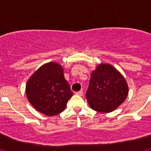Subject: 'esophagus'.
<instances>
[{
    "label": "esophagus",
    "mask_w": 151,
    "mask_h": 151,
    "mask_svg": "<svg viewBox=\"0 0 151 151\" xmlns=\"http://www.w3.org/2000/svg\"><path fill=\"white\" fill-rule=\"evenodd\" d=\"M76 95H78V96H82V94H83V91H79L76 92Z\"/></svg>",
    "instance_id": "obj_1"
}]
</instances>
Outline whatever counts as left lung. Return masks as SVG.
<instances>
[{
    "instance_id": "1",
    "label": "left lung",
    "mask_w": 151,
    "mask_h": 151,
    "mask_svg": "<svg viewBox=\"0 0 151 151\" xmlns=\"http://www.w3.org/2000/svg\"><path fill=\"white\" fill-rule=\"evenodd\" d=\"M129 86L123 76L111 64L100 63L91 75L86 98L92 110L110 113L125 101Z\"/></svg>"
}]
</instances>
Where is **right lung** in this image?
I'll return each mask as SVG.
<instances>
[{"label": "right lung", "mask_w": 151, "mask_h": 151, "mask_svg": "<svg viewBox=\"0 0 151 151\" xmlns=\"http://www.w3.org/2000/svg\"><path fill=\"white\" fill-rule=\"evenodd\" d=\"M63 71L60 63L49 62L38 68L28 79L26 85L28 101L45 115L52 116L60 113L73 96Z\"/></svg>", "instance_id": "right-lung-1"}]
</instances>
